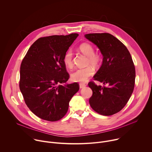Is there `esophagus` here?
Returning a JSON list of instances; mask_svg holds the SVG:
<instances>
[{"instance_id": "34e87169", "label": "esophagus", "mask_w": 152, "mask_h": 152, "mask_svg": "<svg viewBox=\"0 0 152 152\" xmlns=\"http://www.w3.org/2000/svg\"><path fill=\"white\" fill-rule=\"evenodd\" d=\"M86 86V85L85 84H84V83H79V88H80V89L85 88Z\"/></svg>"}]
</instances>
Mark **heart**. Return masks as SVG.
Returning a JSON list of instances; mask_svg holds the SVG:
<instances>
[{
	"label": "heart",
	"mask_w": 152,
	"mask_h": 152,
	"mask_svg": "<svg viewBox=\"0 0 152 152\" xmlns=\"http://www.w3.org/2000/svg\"><path fill=\"white\" fill-rule=\"evenodd\" d=\"M80 50L86 56H88V63L93 66H97L101 61V56L94 53L93 47L88 43H83L79 46ZM63 62L67 68H72L73 66V52L69 50L65 53L63 58ZM94 73V70L88 66L85 68L78 69L71 75V79L74 82H85Z\"/></svg>",
	"instance_id": "heart-1"
}]
</instances>
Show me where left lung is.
<instances>
[{
  "mask_svg": "<svg viewBox=\"0 0 152 152\" xmlns=\"http://www.w3.org/2000/svg\"><path fill=\"white\" fill-rule=\"evenodd\" d=\"M85 37L96 45L103 57L94 79L107 84L102 86L88 83L93 91L90 104L99 114L113 115L125 106L134 91L135 69L131 55L123 43L110 34H88Z\"/></svg>",
  "mask_w": 152,
  "mask_h": 152,
  "instance_id": "1",
  "label": "left lung"
}]
</instances>
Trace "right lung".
<instances>
[{
  "instance_id": "right-lung-1",
  "label": "right lung",
  "mask_w": 152,
  "mask_h": 152,
  "mask_svg": "<svg viewBox=\"0 0 152 152\" xmlns=\"http://www.w3.org/2000/svg\"><path fill=\"white\" fill-rule=\"evenodd\" d=\"M77 34L52 35L35 41L20 66V90L29 110L40 118L55 121L66 114L69 102L79 91L69 78L64 56Z\"/></svg>"
}]
</instances>
